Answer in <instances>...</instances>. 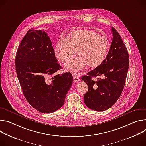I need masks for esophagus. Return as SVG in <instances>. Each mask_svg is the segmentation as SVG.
<instances>
[{
    "mask_svg": "<svg viewBox=\"0 0 146 146\" xmlns=\"http://www.w3.org/2000/svg\"><path fill=\"white\" fill-rule=\"evenodd\" d=\"M73 79L75 82H78L79 81V75L77 74H73Z\"/></svg>",
    "mask_w": 146,
    "mask_h": 146,
    "instance_id": "obj_1",
    "label": "esophagus"
}]
</instances>
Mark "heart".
<instances>
[{"mask_svg": "<svg viewBox=\"0 0 146 146\" xmlns=\"http://www.w3.org/2000/svg\"><path fill=\"white\" fill-rule=\"evenodd\" d=\"M109 49V42L104 37L89 29L72 31L68 38H60L56 44V57L62 62L70 60L76 54L78 56L65 66L67 70L77 72L87 66L93 68L105 60Z\"/></svg>", "mask_w": 146, "mask_h": 146, "instance_id": "b5f03b06", "label": "heart"}]
</instances>
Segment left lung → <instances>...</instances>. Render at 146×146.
Listing matches in <instances>:
<instances>
[{"instance_id": "8db88e82", "label": "left lung", "mask_w": 146, "mask_h": 146, "mask_svg": "<svg viewBox=\"0 0 146 146\" xmlns=\"http://www.w3.org/2000/svg\"><path fill=\"white\" fill-rule=\"evenodd\" d=\"M112 40L104 61L81 79L88 86L84 95L86 106L96 111H103L114 105L123 89L129 66V54L117 31L112 28ZM103 75L98 82L93 77Z\"/></svg>"}]
</instances>
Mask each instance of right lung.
Instances as JSON below:
<instances>
[{
  "label": "right lung",
  "instance_id": "1",
  "mask_svg": "<svg viewBox=\"0 0 146 146\" xmlns=\"http://www.w3.org/2000/svg\"><path fill=\"white\" fill-rule=\"evenodd\" d=\"M57 62L46 32L29 29L16 53L15 70L28 102L45 114L53 112L64 105L72 83L70 72L54 75L61 68Z\"/></svg>",
  "mask_w": 146,
  "mask_h": 146
}]
</instances>
